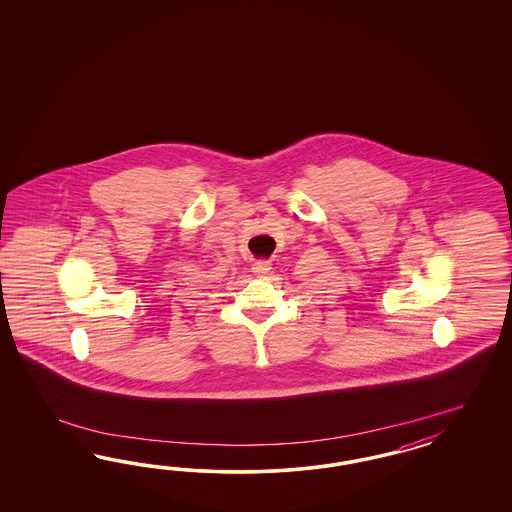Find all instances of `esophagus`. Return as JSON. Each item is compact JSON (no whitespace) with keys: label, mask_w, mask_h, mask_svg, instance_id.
I'll return each instance as SVG.
<instances>
[{"label":"esophagus","mask_w":512,"mask_h":512,"mask_svg":"<svg viewBox=\"0 0 512 512\" xmlns=\"http://www.w3.org/2000/svg\"><path fill=\"white\" fill-rule=\"evenodd\" d=\"M270 268H272V263L268 261V259H261V261H257V263L253 264V272H255V276H259V278H263L264 274H268L270 272Z\"/></svg>","instance_id":"obj_1"}]
</instances>
